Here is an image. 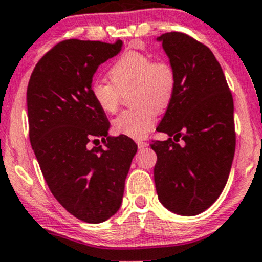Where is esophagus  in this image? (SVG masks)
I'll return each mask as SVG.
<instances>
[{
    "label": "esophagus",
    "instance_id": "1",
    "mask_svg": "<svg viewBox=\"0 0 262 262\" xmlns=\"http://www.w3.org/2000/svg\"><path fill=\"white\" fill-rule=\"evenodd\" d=\"M137 146H138V148H146L148 146L147 142H143V141H138L137 142Z\"/></svg>",
    "mask_w": 262,
    "mask_h": 262
}]
</instances>
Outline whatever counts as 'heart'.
<instances>
[{
    "label": "heart",
    "mask_w": 262,
    "mask_h": 262,
    "mask_svg": "<svg viewBox=\"0 0 262 262\" xmlns=\"http://www.w3.org/2000/svg\"><path fill=\"white\" fill-rule=\"evenodd\" d=\"M110 82L94 81L90 95L101 112L113 114L118 110L121 95L128 91L129 109L113 121L118 136L139 139L153 129L158 113H163L172 101L176 90V72L165 59L155 60L141 52H126L110 67Z\"/></svg>",
    "instance_id": "obj_1"
}]
</instances>
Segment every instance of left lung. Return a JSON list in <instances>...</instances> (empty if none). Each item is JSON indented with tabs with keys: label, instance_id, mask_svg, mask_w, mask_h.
<instances>
[{
	"label": "left lung",
	"instance_id": "obj_1",
	"mask_svg": "<svg viewBox=\"0 0 262 262\" xmlns=\"http://www.w3.org/2000/svg\"><path fill=\"white\" fill-rule=\"evenodd\" d=\"M176 72V90L152 141L156 190L163 207L196 215L219 198L236 149L233 97L212 50L179 31L158 38Z\"/></svg>",
	"mask_w": 262,
	"mask_h": 262
}]
</instances>
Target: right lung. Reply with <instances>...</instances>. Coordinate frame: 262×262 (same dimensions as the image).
I'll use <instances>...</instances> for the list:
<instances>
[{
    "mask_svg": "<svg viewBox=\"0 0 262 262\" xmlns=\"http://www.w3.org/2000/svg\"><path fill=\"white\" fill-rule=\"evenodd\" d=\"M123 41L67 39L40 58L26 91L29 138L47 185L59 204L87 223L118 212L137 153L128 137H106L110 123L90 95L97 67ZM101 138L105 148L91 147Z\"/></svg>",
    "mask_w": 262,
    "mask_h": 262,
    "instance_id": "1",
    "label": "right lung"
}]
</instances>
